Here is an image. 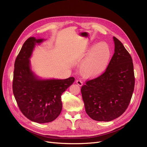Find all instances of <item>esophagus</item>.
Listing matches in <instances>:
<instances>
[{
  "instance_id": "1",
  "label": "esophagus",
  "mask_w": 147,
  "mask_h": 147,
  "mask_svg": "<svg viewBox=\"0 0 147 147\" xmlns=\"http://www.w3.org/2000/svg\"><path fill=\"white\" fill-rule=\"evenodd\" d=\"M76 83H77V84L78 85H79L80 86H81L82 85H83V82H82V81L80 80H77V81H76Z\"/></svg>"
}]
</instances>
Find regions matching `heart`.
I'll return each instance as SVG.
<instances>
[{
    "label": "heart",
    "instance_id": "b5f03b06",
    "mask_svg": "<svg viewBox=\"0 0 147 147\" xmlns=\"http://www.w3.org/2000/svg\"><path fill=\"white\" fill-rule=\"evenodd\" d=\"M89 54L82 63L80 72L84 77H96L106 69L111 56V50L107 43L102 42L93 45L89 49Z\"/></svg>",
    "mask_w": 147,
    "mask_h": 147
}]
</instances>
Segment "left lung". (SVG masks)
Returning <instances> with one entry per match:
<instances>
[{
  "label": "left lung",
  "instance_id": "obj_1",
  "mask_svg": "<svg viewBox=\"0 0 147 147\" xmlns=\"http://www.w3.org/2000/svg\"><path fill=\"white\" fill-rule=\"evenodd\" d=\"M113 40L115 53L106 69L81 89L87 114L97 121H110L124 113L134 91L132 58L118 38Z\"/></svg>",
  "mask_w": 147,
  "mask_h": 147
}]
</instances>
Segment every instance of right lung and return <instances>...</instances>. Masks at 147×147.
<instances>
[{"label":"right lung","instance_id":"obj_1","mask_svg":"<svg viewBox=\"0 0 147 147\" xmlns=\"http://www.w3.org/2000/svg\"><path fill=\"white\" fill-rule=\"evenodd\" d=\"M43 39L28 38L23 43L14 63L13 91L21 112L37 123L55 120L62 110L61 94L72 84L74 77L64 80L38 79L30 68L33 49Z\"/></svg>","mask_w":147,"mask_h":147}]
</instances>
